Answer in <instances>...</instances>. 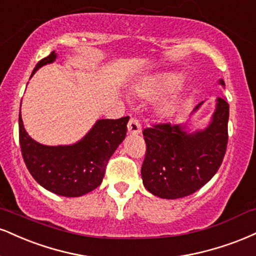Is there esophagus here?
Here are the masks:
<instances>
[{
    "instance_id": "1",
    "label": "esophagus",
    "mask_w": 256,
    "mask_h": 256,
    "mask_svg": "<svg viewBox=\"0 0 256 256\" xmlns=\"http://www.w3.org/2000/svg\"><path fill=\"white\" fill-rule=\"evenodd\" d=\"M128 134H140L142 128H140V122H138L137 119L131 118L130 122H128Z\"/></svg>"
}]
</instances>
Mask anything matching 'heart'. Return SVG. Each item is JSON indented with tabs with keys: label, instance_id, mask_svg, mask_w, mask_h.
<instances>
[{
	"label": "heart",
	"instance_id": "heart-1",
	"mask_svg": "<svg viewBox=\"0 0 256 256\" xmlns=\"http://www.w3.org/2000/svg\"><path fill=\"white\" fill-rule=\"evenodd\" d=\"M178 81H180V76L176 74H166V75L158 76V78H149L148 81L142 83L137 87L136 93L140 98H150L175 87Z\"/></svg>",
	"mask_w": 256,
	"mask_h": 256
}]
</instances>
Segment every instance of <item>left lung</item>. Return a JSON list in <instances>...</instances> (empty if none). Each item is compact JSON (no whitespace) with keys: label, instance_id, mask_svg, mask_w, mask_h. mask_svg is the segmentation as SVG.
Here are the masks:
<instances>
[{"label":"left lung","instance_id":"8db88e82","mask_svg":"<svg viewBox=\"0 0 256 256\" xmlns=\"http://www.w3.org/2000/svg\"><path fill=\"white\" fill-rule=\"evenodd\" d=\"M218 83L226 87L223 80ZM228 120L229 104L217 98L216 110L204 130L190 132L186 124L144 128L146 154L140 172L144 187L163 199L184 198L202 188L217 173L226 155Z\"/></svg>","mask_w":256,"mask_h":256}]
</instances>
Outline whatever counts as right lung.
Listing matches in <instances>:
<instances>
[{"label": "right lung", "mask_w": 256, "mask_h": 256, "mask_svg": "<svg viewBox=\"0 0 256 256\" xmlns=\"http://www.w3.org/2000/svg\"><path fill=\"white\" fill-rule=\"evenodd\" d=\"M52 51L33 70L54 63ZM130 116L98 119L81 140L70 146H50L30 137L19 113V140L24 161L34 180L45 190L63 196H81L102 182L107 162L125 140Z\"/></svg>", "instance_id": "right-lung-1"}]
</instances>
